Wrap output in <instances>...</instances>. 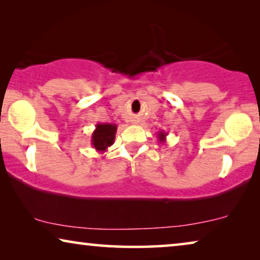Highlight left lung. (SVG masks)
I'll use <instances>...</instances> for the list:
<instances>
[{
	"label": "left lung",
	"instance_id": "obj_1",
	"mask_svg": "<svg viewBox=\"0 0 260 260\" xmlns=\"http://www.w3.org/2000/svg\"><path fill=\"white\" fill-rule=\"evenodd\" d=\"M167 133H166L165 131H160L157 133V140H158V142H161V143H165L166 142V137H167Z\"/></svg>",
	"mask_w": 260,
	"mask_h": 260
}]
</instances>
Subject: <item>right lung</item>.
<instances>
[{
  "label": "right lung",
  "mask_w": 260,
  "mask_h": 260,
  "mask_svg": "<svg viewBox=\"0 0 260 260\" xmlns=\"http://www.w3.org/2000/svg\"><path fill=\"white\" fill-rule=\"evenodd\" d=\"M118 126L115 123H96L91 137V145L96 152L105 153L114 143Z\"/></svg>",
  "instance_id": "1"
}]
</instances>
